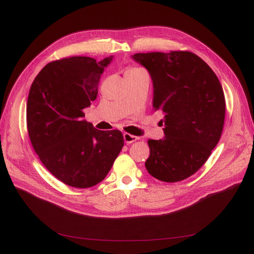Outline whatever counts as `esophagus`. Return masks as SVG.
<instances>
[{
	"label": "esophagus",
	"mask_w": 254,
	"mask_h": 254,
	"mask_svg": "<svg viewBox=\"0 0 254 254\" xmlns=\"http://www.w3.org/2000/svg\"><path fill=\"white\" fill-rule=\"evenodd\" d=\"M123 138H124V142H126L127 144H131V143H133V142L137 141V139H138L139 137L131 135V134H128V133H124V134H123Z\"/></svg>",
	"instance_id": "esophagus-1"
}]
</instances>
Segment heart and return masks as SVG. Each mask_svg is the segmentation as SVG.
Returning <instances> with one entry per match:
<instances>
[{
	"mask_svg": "<svg viewBox=\"0 0 254 254\" xmlns=\"http://www.w3.org/2000/svg\"><path fill=\"white\" fill-rule=\"evenodd\" d=\"M134 68H138V67H133V68H131V69H134Z\"/></svg>",
	"mask_w": 254,
	"mask_h": 254,
	"instance_id": "obj_1",
	"label": "heart"
}]
</instances>
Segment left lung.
I'll return each instance as SVG.
<instances>
[{
    "instance_id": "1",
    "label": "left lung",
    "mask_w": 254,
    "mask_h": 254,
    "mask_svg": "<svg viewBox=\"0 0 254 254\" xmlns=\"http://www.w3.org/2000/svg\"><path fill=\"white\" fill-rule=\"evenodd\" d=\"M133 60L153 80V108L164 113L165 137L148 139L145 167L164 182L194 175L209 157L222 135L225 96L216 74L189 51L135 53Z\"/></svg>"
}]
</instances>
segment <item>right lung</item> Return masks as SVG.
Masks as SVG:
<instances>
[{"mask_svg":"<svg viewBox=\"0 0 254 254\" xmlns=\"http://www.w3.org/2000/svg\"><path fill=\"white\" fill-rule=\"evenodd\" d=\"M111 60L61 59L48 63L31 84L26 110L31 145L46 168L69 187L101 182L124 145L120 131L96 130L83 119Z\"/></svg>","mask_w":254,"mask_h":254,"instance_id":"add662e5","label":"right lung"}]
</instances>
